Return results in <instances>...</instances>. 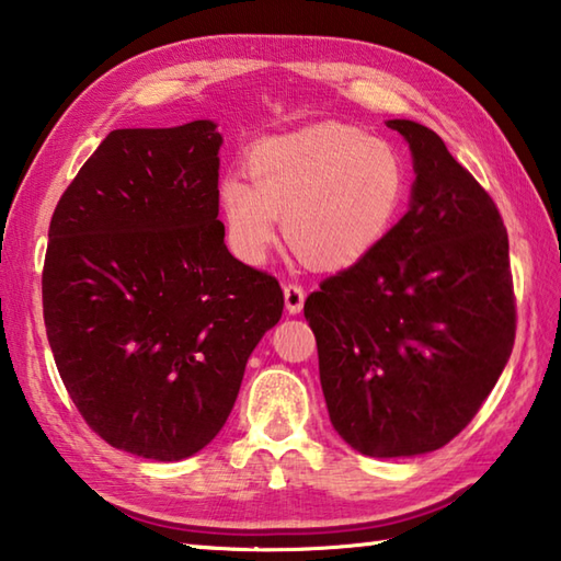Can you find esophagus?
I'll use <instances>...</instances> for the list:
<instances>
[{"label": "esophagus", "instance_id": "esophagus-1", "mask_svg": "<svg viewBox=\"0 0 561 561\" xmlns=\"http://www.w3.org/2000/svg\"><path fill=\"white\" fill-rule=\"evenodd\" d=\"M304 299H307V291H304L301 284H287L284 287V304H287L289 314H299L304 309Z\"/></svg>", "mask_w": 561, "mask_h": 561}]
</instances>
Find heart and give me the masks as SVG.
Returning a JSON list of instances; mask_svg holds the SVG:
<instances>
[{
  "label": "heart",
  "mask_w": 561,
  "mask_h": 561,
  "mask_svg": "<svg viewBox=\"0 0 561 561\" xmlns=\"http://www.w3.org/2000/svg\"><path fill=\"white\" fill-rule=\"evenodd\" d=\"M247 178L227 175L217 190L237 257L264 262L284 217L289 247L319 270L366 260L391 232L408 185L388 140L336 123L262 140Z\"/></svg>",
  "instance_id": "b5f03b06"
}]
</instances>
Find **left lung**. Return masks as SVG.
I'll return each instance as SVG.
<instances>
[{"instance_id":"obj_1","label":"left lung","mask_w":561,"mask_h":561,"mask_svg":"<svg viewBox=\"0 0 561 561\" xmlns=\"http://www.w3.org/2000/svg\"><path fill=\"white\" fill-rule=\"evenodd\" d=\"M413 153L411 207L304 301L331 425L371 458L438 450L485 403L515 344L497 205L438 133L388 121Z\"/></svg>"}]
</instances>
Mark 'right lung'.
I'll use <instances>...</instances> for the list:
<instances>
[{
  "mask_svg": "<svg viewBox=\"0 0 561 561\" xmlns=\"http://www.w3.org/2000/svg\"><path fill=\"white\" fill-rule=\"evenodd\" d=\"M215 128L111 130L49 225L42 297L61 381L93 433L150 460L222 431L284 309L279 282L225 244Z\"/></svg>",
  "mask_w": 561,
  "mask_h": 561,
  "instance_id": "right-lung-1",
  "label": "right lung"
}]
</instances>
